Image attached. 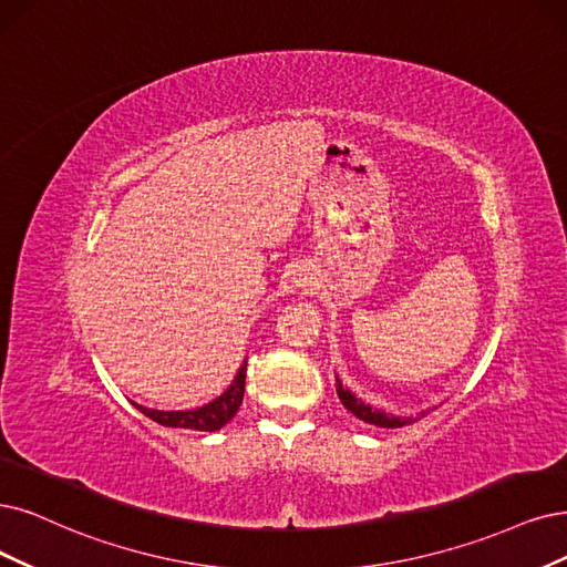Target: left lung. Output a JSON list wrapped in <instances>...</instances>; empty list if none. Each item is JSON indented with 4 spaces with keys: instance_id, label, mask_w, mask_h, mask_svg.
Wrapping results in <instances>:
<instances>
[{
    "instance_id": "obj_1",
    "label": "left lung",
    "mask_w": 567,
    "mask_h": 567,
    "mask_svg": "<svg viewBox=\"0 0 567 567\" xmlns=\"http://www.w3.org/2000/svg\"><path fill=\"white\" fill-rule=\"evenodd\" d=\"M337 394L341 404L354 415L360 417V421L369 423V425H375V427H404V425H411L415 421H421V417L427 413V411H421V415H394V413H388L383 409H375L371 404H364V400H360V396H354L337 375Z\"/></svg>"
}]
</instances>
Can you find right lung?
<instances>
[{"instance_id": "obj_1", "label": "right lung", "mask_w": 567, "mask_h": 567, "mask_svg": "<svg viewBox=\"0 0 567 567\" xmlns=\"http://www.w3.org/2000/svg\"><path fill=\"white\" fill-rule=\"evenodd\" d=\"M245 373H247V360L240 364L234 383H230L217 400L207 402L198 409L192 411H158L135 404L137 411H142L146 417H152L158 425L165 427H179V430H196V432H217L221 430L230 417H234L243 404V394H245Z\"/></svg>"}]
</instances>
